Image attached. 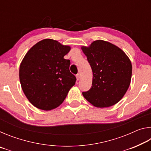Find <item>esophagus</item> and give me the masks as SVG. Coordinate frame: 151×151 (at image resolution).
<instances>
[{
	"label": "esophagus",
	"mask_w": 151,
	"mask_h": 151,
	"mask_svg": "<svg viewBox=\"0 0 151 151\" xmlns=\"http://www.w3.org/2000/svg\"><path fill=\"white\" fill-rule=\"evenodd\" d=\"M76 80H77V81H79V80H80L81 76H80V75H79V74H77V75H76Z\"/></svg>",
	"instance_id": "esophagus-1"
}]
</instances>
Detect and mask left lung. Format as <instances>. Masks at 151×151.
<instances>
[{
  "label": "left lung",
  "instance_id": "8db88e82",
  "mask_svg": "<svg viewBox=\"0 0 151 151\" xmlns=\"http://www.w3.org/2000/svg\"><path fill=\"white\" fill-rule=\"evenodd\" d=\"M93 70V83L83 95L100 108L114 105L129 87L132 76L131 60L121 48L98 40L89 47H82Z\"/></svg>",
  "mask_w": 151,
  "mask_h": 151
}]
</instances>
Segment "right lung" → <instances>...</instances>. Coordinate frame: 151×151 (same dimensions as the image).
I'll use <instances>...</instances> for the list:
<instances>
[{
  "mask_svg": "<svg viewBox=\"0 0 151 151\" xmlns=\"http://www.w3.org/2000/svg\"><path fill=\"white\" fill-rule=\"evenodd\" d=\"M70 47L44 39L24 56L19 69L20 85L33 105L44 111L62 104L76 78L70 72V60L64 58Z\"/></svg>",
  "mask_w": 151,
  "mask_h": 151,
  "instance_id": "obj_1",
  "label": "right lung"
}]
</instances>
